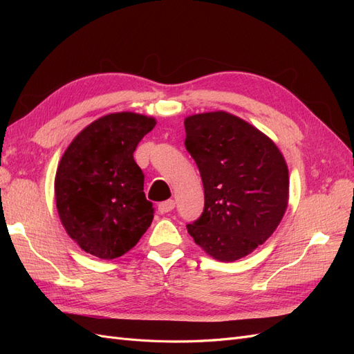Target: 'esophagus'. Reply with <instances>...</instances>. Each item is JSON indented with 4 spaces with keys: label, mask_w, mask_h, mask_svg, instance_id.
Returning a JSON list of instances; mask_svg holds the SVG:
<instances>
[{
    "label": "esophagus",
    "mask_w": 354,
    "mask_h": 354,
    "mask_svg": "<svg viewBox=\"0 0 354 354\" xmlns=\"http://www.w3.org/2000/svg\"><path fill=\"white\" fill-rule=\"evenodd\" d=\"M174 207H176V202H174L173 199H168V201H165V202H160V203H159V205H158V211H159L160 214H167V212L173 211Z\"/></svg>",
    "instance_id": "1"
}]
</instances>
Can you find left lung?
<instances>
[{
	"mask_svg": "<svg viewBox=\"0 0 354 354\" xmlns=\"http://www.w3.org/2000/svg\"><path fill=\"white\" fill-rule=\"evenodd\" d=\"M186 149L199 168L205 205L187 232L220 261H236L266 242L288 205V167L257 128L226 112L186 118Z\"/></svg>",
	"mask_w": 354,
	"mask_h": 354,
	"instance_id": "1",
	"label": "left lung"
}]
</instances>
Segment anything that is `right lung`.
I'll return each mask as SVG.
<instances>
[{
	"label": "right lung",
	"instance_id": "right-lung-1",
	"mask_svg": "<svg viewBox=\"0 0 354 354\" xmlns=\"http://www.w3.org/2000/svg\"><path fill=\"white\" fill-rule=\"evenodd\" d=\"M155 124L131 112L106 115L84 128L62 156L56 205L68 234L85 252L118 259L151 226L155 208L133 153Z\"/></svg>",
	"mask_w": 354,
	"mask_h": 354
}]
</instances>
